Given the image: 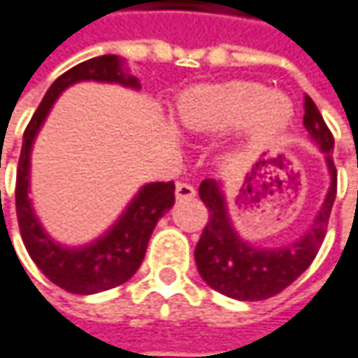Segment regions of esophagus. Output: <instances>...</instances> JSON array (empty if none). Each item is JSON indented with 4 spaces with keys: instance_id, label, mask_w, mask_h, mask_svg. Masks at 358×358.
I'll use <instances>...</instances> for the list:
<instances>
[{
    "instance_id": "1",
    "label": "esophagus",
    "mask_w": 358,
    "mask_h": 358,
    "mask_svg": "<svg viewBox=\"0 0 358 358\" xmlns=\"http://www.w3.org/2000/svg\"><path fill=\"white\" fill-rule=\"evenodd\" d=\"M194 186H190L188 182H178V184H176V200H190V198H194Z\"/></svg>"
}]
</instances>
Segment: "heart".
Instances as JSON below:
<instances>
[{"label": "heart", "mask_w": 358, "mask_h": 358, "mask_svg": "<svg viewBox=\"0 0 358 358\" xmlns=\"http://www.w3.org/2000/svg\"><path fill=\"white\" fill-rule=\"evenodd\" d=\"M180 126L194 134H220L241 126L246 146L268 144L290 126L294 103L258 82H226L188 90L176 106Z\"/></svg>", "instance_id": "1"}]
</instances>
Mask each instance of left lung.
I'll return each mask as SVG.
<instances>
[{
	"mask_svg": "<svg viewBox=\"0 0 358 358\" xmlns=\"http://www.w3.org/2000/svg\"><path fill=\"white\" fill-rule=\"evenodd\" d=\"M303 124L310 142L324 156L331 184L310 226L296 241L266 248L250 244L232 224L224 184L216 180H204L198 188V194L206 204L210 216L208 224L196 244V266L202 280L220 294L236 301L271 299L292 285L310 266L319 252L336 198V170L331 156L334 140L319 108L308 96L304 100Z\"/></svg>",
	"mask_w": 358,
	"mask_h": 358,
	"instance_id": "1",
	"label": "left lung"
}]
</instances>
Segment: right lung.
<instances>
[{
	"label": "right lung",
	"instance_id": "1",
	"mask_svg": "<svg viewBox=\"0 0 358 358\" xmlns=\"http://www.w3.org/2000/svg\"><path fill=\"white\" fill-rule=\"evenodd\" d=\"M80 82L117 84L130 90H140V80L128 71V62L114 54L92 57L62 73L45 92L31 122L25 128L17 164L15 210L25 248L39 271L68 292L96 294L124 285L140 268L158 220L174 206V182L144 184L128 202V206L122 210L116 222L87 244L66 246L48 234L29 198L31 150L55 100L68 87Z\"/></svg>",
	"mask_w": 358,
	"mask_h": 358
}]
</instances>
